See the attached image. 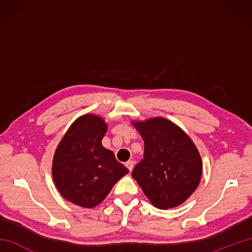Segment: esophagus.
Wrapping results in <instances>:
<instances>
[{"label": "esophagus", "mask_w": 252, "mask_h": 252, "mask_svg": "<svg viewBox=\"0 0 252 252\" xmlns=\"http://www.w3.org/2000/svg\"><path fill=\"white\" fill-rule=\"evenodd\" d=\"M126 167L129 169V171H132L133 167H134V161H133V160H129V161L126 162Z\"/></svg>", "instance_id": "34e87169"}]
</instances>
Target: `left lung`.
Masks as SVG:
<instances>
[{"mask_svg": "<svg viewBox=\"0 0 252 252\" xmlns=\"http://www.w3.org/2000/svg\"><path fill=\"white\" fill-rule=\"evenodd\" d=\"M144 140V159L132 176L155 207L180 206L195 191L202 174V162L186 133L164 118L135 121Z\"/></svg>", "mask_w": 252, "mask_h": 252, "instance_id": "left-lung-1", "label": "left lung"}]
</instances>
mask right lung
<instances>
[{"mask_svg": "<svg viewBox=\"0 0 252 252\" xmlns=\"http://www.w3.org/2000/svg\"><path fill=\"white\" fill-rule=\"evenodd\" d=\"M106 132L103 118L84 115L72 123L56 148L53 180L62 196L74 205H99L117 182L129 173L114 153L101 145Z\"/></svg>", "mask_w": 252, "mask_h": 252, "instance_id": "right-lung-1", "label": "right lung"}]
</instances>
